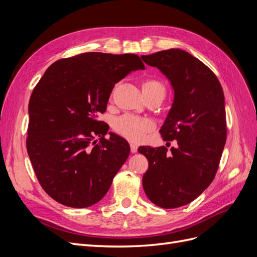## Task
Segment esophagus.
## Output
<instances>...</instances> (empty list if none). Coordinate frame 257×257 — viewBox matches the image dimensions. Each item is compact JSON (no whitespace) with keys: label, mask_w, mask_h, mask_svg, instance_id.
<instances>
[{"label":"esophagus","mask_w":257,"mask_h":257,"mask_svg":"<svg viewBox=\"0 0 257 257\" xmlns=\"http://www.w3.org/2000/svg\"><path fill=\"white\" fill-rule=\"evenodd\" d=\"M137 149H138L137 145L131 144V152H132V153H136V152H137Z\"/></svg>","instance_id":"34e87169"}]
</instances>
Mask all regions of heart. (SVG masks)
Masks as SVG:
<instances>
[{
    "instance_id": "heart-1",
    "label": "heart",
    "mask_w": 257,
    "mask_h": 257,
    "mask_svg": "<svg viewBox=\"0 0 257 257\" xmlns=\"http://www.w3.org/2000/svg\"><path fill=\"white\" fill-rule=\"evenodd\" d=\"M143 94H148L151 92H158L162 96H164L165 88L163 83L155 79H146L142 82ZM113 130L119 135L125 137L131 142H142L146 136L148 131L153 126V123L150 119L138 116L135 114H123L116 118L112 123Z\"/></svg>"
}]
</instances>
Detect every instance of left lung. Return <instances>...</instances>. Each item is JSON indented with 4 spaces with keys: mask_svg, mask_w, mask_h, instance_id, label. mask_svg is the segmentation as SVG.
<instances>
[{
    "mask_svg": "<svg viewBox=\"0 0 257 257\" xmlns=\"http://www.w3.org/2000/svg\"><path fill=\"white\" fill-rule=\"evenodd\" d=\"M173 85L174 103L160 133L165 146L139 147L149 162L143 177L146 195L154 205L173 209L190 204L215 177L226 143L224 93L214 73L181 49L142 56Z\"/></svg>",
    "mask_w": 257,
    "mask_h": 257,
    "instance_id": "obj_1",
    "label": "left lung"
}]
</instances>
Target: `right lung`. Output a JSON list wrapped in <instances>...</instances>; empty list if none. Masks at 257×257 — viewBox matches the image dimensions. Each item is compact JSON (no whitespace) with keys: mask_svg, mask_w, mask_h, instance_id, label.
Here are the masks:
<instances>
[{"mask_svg":"<svg viewBox=\"0 0 257 257\" xmlns=\"http://www.w3.org/2000/svg\"><path fill=\"white\" fill-rule=\"evenodd\" d=\"M145 65L137 54L85 52L51 64L31 94L27 150L37 180L58 203L102 199L128 158L125 139L98 121L116 82Z\"/></svg>","mask_w":257,"mask_h":257,"instance_id":"right-lung-1","label":"right lung"}]
</instances>
